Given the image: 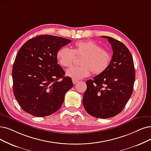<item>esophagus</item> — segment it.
Returning a JSON list of instances; mask_svg holds the SVG:
<instances>
[{"instance_id":"obj_1","label":"esophagus","mask_w":151,"mask_h":151,"mask_svg":"<svg viewBox=\"0 0 151 151\" xmlns=\"http://www.w3.org/2000/svg\"><path fill=\"white\" fill-rule=\"evenodd\" d=\"M78 82H79V81H77V80H74V79H72V82H73V83H74V84L77 83Z\"/></svg>"}]
</instances>
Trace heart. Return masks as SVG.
Masks as SVG:
<instances>
[{
    "label": "heart",
    "instance_id": "heart-1",
    "mask_svg": "<svg viewBox=\"0 0 151 151\" xmlns=\"http://www.w3.org/2000/svg\"><path fill=\"white\" fill-rule=\"evenodd\" d=\"M75 56L82 58L79 63L81 66L69 68L66 75L77 81L88 76L91 72L95 75L102 74L109 67L111 61L110 54L93 41L77 42L72 50L61 47L56 54L58 63L63 67L70 66Z\"/></svg>",
    "mask_w": 151,
    "mask_h": 151
}]
</instances>
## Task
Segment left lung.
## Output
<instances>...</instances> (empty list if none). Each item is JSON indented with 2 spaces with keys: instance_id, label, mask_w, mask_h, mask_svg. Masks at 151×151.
<instances>
[{
  "instance_id": "left-lung-1",
  "label": "left lung",
  "mask_w": 151,
  "mask_h": 151,
  "mask_svg": "<svg viewBox=\"0 0 151 151\" xmlns=\"http://www.w3.org/2000/svg\"><path fill=\"white\" fill-rule=\"evenodd\" d=\"M113 50L110 64L103 73L86 82L83 105L90 115L109 118L121 112L133 91L135 71L129 50L123 43L110 37Z\"/></svg>"
}]
</instances>
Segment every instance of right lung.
<instances>
[{
  "label": "right lung",
  "mask_w": 151,
  "mask_h": 151,
  "mask_svg": "<svg viewBox=\"0 0 151 151\" xmlns=\"http://www.w3.org/2000/svg\"><path fill=\"white\" fill-rule=\"evenodd\" d=\"M71 40L43 35L29 40L19 50L12 68L15 97L22 109L37 117L49 116L62 106L73 83L65 77L56 54Z\"/></svg>",
  "instance_id": "obj_1"
}]
</instances>
